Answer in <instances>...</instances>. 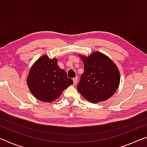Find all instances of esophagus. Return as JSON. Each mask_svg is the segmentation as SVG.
I'll return each instance as SVG.
<instances>
[{
  "instance_id": "obj_1",
  "label": "esophagus",
  "mask_w": 147,
  "mask_h": 147,
  "mask_svg": "<svg viewBox=\"0 0 147 147\" xmlns=\"http://www.w3.org/2000/svg\"><path fill=\"white\" fill-rule=\"evenodd\" d=\"M73 80L74 85H76V84H77V82H78V77L76 76L75 78H74Z\"/></svg>"
}]
</instances>
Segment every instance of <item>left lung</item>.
<instances>
[{
  "label": "left lung",
  "instance_id": "obj_1",
  "mask_svg": "<svg viewBox=\"0 0 147 147\" xmlns=\"http://www.w3.org/2000/svg\"><path fill=\"white\" fill-rule=\"evenodd\" d=\"M84 72L77 89L86 100L93 103L104 101L115 93L120 82V74L108 56L94 52L88 57L82 56Z\"/></svg>",
  "mask_w": 147,
  "mask_h": 147
}]
</instances>
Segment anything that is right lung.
Masks as SVG:
<instances>
[{
	"mask_svg": "<svg viewBox=\"0 0 147 147\" xmlns=\"http://www.w3.org/2000/svg\"><path fill=\"white\" fill-rule=\"evenodd\" d=\"M73 84V80L58 67L57 59L47 56L41 57L34 63L27 78V84L35 97L47 102L58 98Z\"/></svg>",
	"mask_w": 147,
	"mask_h": 147,
	"instance_id": "add662e5",
	"label": "right lung"
}]
</instances>
